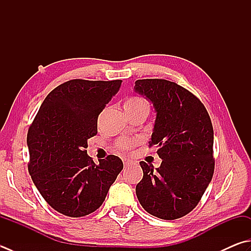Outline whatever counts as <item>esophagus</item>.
Returning <instances> with one entry per match:
<instances>
[{"mask_svg":"<svg viewBox=\"0 0 251 251\" xmlns=\"http://www.w3.org/2000/svg\"><path fill=\"white\" fill-rule=\"evenodd\" d=\"M129 163H130L129 159H124V164H125V165H127Z\"/></svg>","mask_w":251,"mask_h":251,"instance_id":"obj_1","label":"esophagus"}]
</instances>
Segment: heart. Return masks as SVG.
<instances>
[{"label": "heart", "instance_id": "heart-1", "mask_svg": "<svg viewBox=\"0 0 251 251\" xmlns=\"http://www.w3.org/2000/svg\"><path fill=\"white\" fill-rule=\"evenodd\" d=\"M124 108L126 113H136V112L149 113L151 106L146 99L138 97V96H133L126 99L124 103ZM135 144H136L135 140L121 139L119 142H118L117 148L120 151H122V152H127V151L133 148Z\"/></svg>", "mask_w": 251, "mask_h": 251}]
</instances>
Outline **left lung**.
<instances>
[{
  "label": "left lung",
  "instance_id": "left-lung-1",
  "mask_svg": "<svg viewBox=\"0 0 251 251\" xmlns=\"http://www.w3.org/2000/svg\"><path fill=\"white\" fill-rule=\"evenodd\" d=\"M134 91L152 101L156 119L149 142L163 159L158 168L140 162L136 197L158 219L176 220L198 205L214 173L213 126L205 107L188 89L167 79H138Z\"/></svg>",
  "mask_w": 251,
  "mask_h": 251
}]
</instances>
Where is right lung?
<instances>
[{
  "label": "right lung",
  "instance_id": "add662e5",
  "mask_svg": "<svg viewBox=\"0 0 251 251\" xmlns=\"http://www.w3.org/2000/svg\"><path fill=\"white\" fill-rule=\"evenodd\" d=\"M122 81L71 79L55 87L41 103L29 126L28 170L42 198L59 213L81 217L105 201L124 168L108 155L95 164L87 140L97 134V119Z\"/></svg>",
  "mask_w": 251,
  "mask_h": 251
}]
</instances>
